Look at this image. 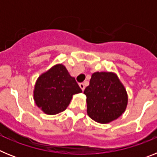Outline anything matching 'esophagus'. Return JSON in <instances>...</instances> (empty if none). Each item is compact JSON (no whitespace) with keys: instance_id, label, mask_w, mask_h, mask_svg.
I'll use <instances>...</instances> for the list:
<instances>
[{"instance_id":"1","label":"esophagus","mask_w":157,"mask_h":157,"mask_svg":"<svg viewBox=\"0 0 157 157\" xmlns=\"http://www.w3.org/2000/svg\"><path fill=\"white\" fill-rule=\"evenodd\" d=\"M79 86H80V88H81V90H85V84H84V83H79Z\"/></svg>"}]
</instances>
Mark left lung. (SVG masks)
Returning a JSON list of instances; mask_svg holds the SVG:
<instances>
[{"label": "left lung", "instance_id": "8db88e82", "mask_svg": "<svg viewBox=\"0 0 157 157\" xmlns=\"http://www.w3.org/2000/svg\"><path fill=\"white\" fill-rule=\"evenodd\" d=\"M84 94L86 96L87 114L99 123L116 120L127 109V90L113 72H94Z\"/></svg>", "mask_w": 157, "mask_h": 157}]
</instances>
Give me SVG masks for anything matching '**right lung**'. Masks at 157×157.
<instances>
[{
  "mask_svg": "<svg viewBox=\"0 0 157 157\" xmlns=\"http://www.w3.org/2000/svg\"><path fill=\"white\" fill-rule=\"evenodd\" d=\"M82 90L64 65H54L37 79L34 90L35 104L47 115H56L67 109L72 96Z\"/></svg>",
  "mask_w": 157,
  "mask_h": 157,
  "instance_id": "1",
  "label": "right lung"
}]
</instances>
